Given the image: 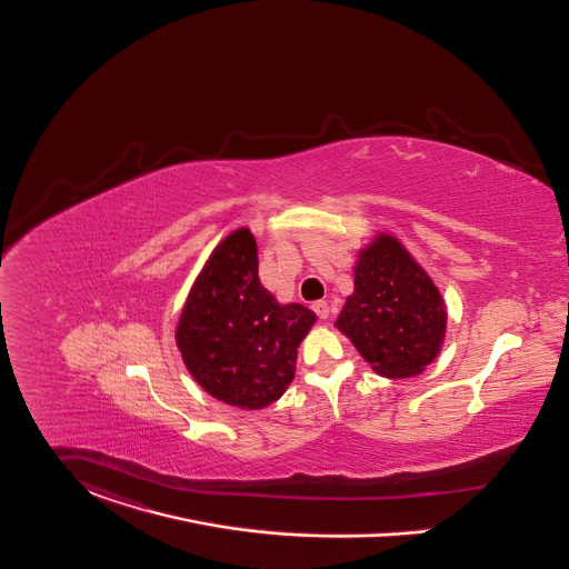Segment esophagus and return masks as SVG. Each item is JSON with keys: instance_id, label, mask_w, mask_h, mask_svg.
I'll return each mask as SVG.
<instances>
[{"instance_id": "34e87169", "label": "esophagus", "mask_w": 569, "mask_h": 569, "mask_svg": "<svg viewBox=\"0 0 569 569\" xmlns=\"http://www.w3.org/2000/svg\"><path fill=\"white\" fill-rule=\"evenodd\" d=\"M312 310H315V315L319 319H328L330 317V306H328V302H315L312 303Z\"/></svg>"}]
</instances>
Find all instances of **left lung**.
Segmentation results:
<instances>
[{
    "instance_id": "8db88e82",
    "label": "left lung",
    "mask_w": 569,
    "mask_h": 569,
    "mask_svg": "<svg viewBox=\"0 0 569 569\" xmlns=\"http://www.w3.org/2000/svg\"><path fill=\"white\" fill-rule=\"evenodd\" d=\"M337 326L386 378L420 373L440 351L447 312L429 276L392 237L362 252Z\"/></svg>"
}]
</instances>
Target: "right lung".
I'll use <instances>...</instances> for the list:
<instances>
[{"instance_id":"right-lung-1","label":"right lung","mask_w":569,"mask_h":569,"mask_svg":"<svg viewBox=\"0 0 569 569\" xmlns=\"http://www.w3.org/2000/svg\"><path fill=\"white\" fill-rule=\"evenodd\" d=\"M302 303L276 302L259 280L257 241L239 228L216 248L183 308L177 342L193 379L243 410L278 401L315 323Z\"/></svg>"}]
</instances>
